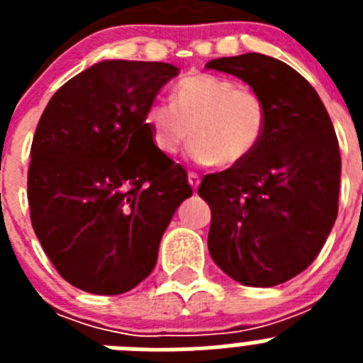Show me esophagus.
Instances as JSON below:
<instances>
[{"label":"esophagus","mask_w":363,"mask_h":363,"mask_svg":"<svg viewBox=\"0 0 363 363\" xmlns=\"http://www.w3.org/2000/svg\"><path fill=\"white\" fill-rule=\"evenodd\" d=\"M200 176L196 174V172H189V184H191L192 189H198V185H200Z\"/></svg>","instance_id":"1"}]
</instances>
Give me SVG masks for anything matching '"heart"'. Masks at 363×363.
Segmentation results:
<instances>
[{"label":"heart","instance_id":"obj_1","mask_svg":"<svg viewBox=\"0 0 363 363\" xmlns=\"http://www.w3.org/2000/svg\"><path fill=\"white\" fill-rule=\"evenodd\" d=\"M143 121L162 154L178 152L191 134L192 158L227 169L245 162L259 145L267 108L262 96L233 79L191 72L172 85L169 105H150Z\"/></svg>","mask_w":363,"mask_h":363}]
</instances>
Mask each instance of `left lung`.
<instances>
[{
	"label": "left lung",
	"instance_id": "1",
	"mask_svg": "<svg viewBox=\"0 0 363 363\" xmlns=\"http://www.w3.org/2000/svg\"><path fill=\"white\" fill-rule=\"evenodd\" d=\"M207 69L243 79L267 108L255 152L207 174L209 252L227 277L272 287L306 271L338 216V138L318 92L293 67L265 54L218 57Z\"/></svg>",
	"mask_w": 363,
	"mask_h": 363
}]
</instances>
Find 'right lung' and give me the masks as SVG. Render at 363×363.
Instances as JSON below:
<instances>
[{
    "mask_svg": "<svg viewBox=\"0 0 363 363\" xmlns=\"http://www.w3.org/2000/svg\"><path fill=\"white\" fill-rule=\"evenodd\" d=\"M178 67L107 60L45 107L30 147L34 233L56 271L92 294H121L152 272L162 236L192 194L187 172L154 147L145 112Z\"/></svg>",
    "mask_w": 363,
    "mask_h": 363,
    "instance_id": "right-lung-1",
    "label": "right lung"
}]
</instances>
